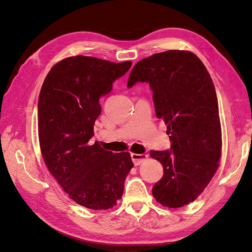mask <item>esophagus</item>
<instances>
[{
  "instance_id": "esophagus-1",
  "label": "esophagus",
  "mask_w": 252,
  "mask_h": 252,
  "mask_svg": "<svg viewBox=\"0 0 252 252\" xmlns=\"http://www.w3.org/2000/svg\"><path fill=\"white\" fill-rule=\"evenodd\" d=\"M147 155L146 154H131V158H132V161L135 165L141 164L144 160L147 159Z\"/></svg>"
}]
</instances>
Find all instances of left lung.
<instances>
[{
	"label": "left lung",
	"mask_w": 252,
	"mask_h": 252,
	"mask_svg": "<svg viewBox=\"0 0 252 252\" xmlns=\"http://www.w3.org/2000/svg\"><path fill=\"white\" fill-rule=\"evenodd\" d=\"M147 82L156 116L162 118L171 151H152L163 167L153 196L163 207L194 201L219 168L222 132L215 84L194 53L171 50L144 58L133 67L127 88Z\"/></svg>",
	"instance_id": "left-lung-1"
}]
</instances>
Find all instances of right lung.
<instances>
[{"label": "right lung", "instance_id": "right-lung-1", "mask_svg": "<svg viewBox=\"0 0 252 252\" xmlns=\"http://www.w3.org/2000/svg\"><path fill=\"white\" fill-rule=\"evenodd\" d=\"M131 66L130 61L68 57L52 67L41 88L37 129L42 157L69 197L93 210L117 205L133 168L130 153L114 154L97 142L90 143L101 111L99 98Z\"/></svg>", "mask_w": 252, "mask_h": 252}]
</instances>
